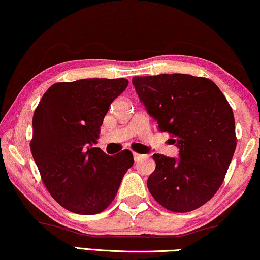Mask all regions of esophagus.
I'll list each match as a JSON object with an SVG mask.
<instances>
[{
	"mask_svg": "<svg viewBox=\"0 0 260 260\" xmlns=\"http://www.w3.org/2000/svg\"><path fill=\"white\" fill-rule=\"evenodd\" d=\"M142 159H144V155H142V154H138V153H134V160L136 161H140V160H142Z\"/></svg>",
	"mask_w": 260,
	"mask_h": 260,
	"instance_id": "1",
	"label": "esophagus"
}]
</instances>
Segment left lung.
<instances>
[{"instance_id":"1","label":"left lung","mask_w":260,"mask_h":260,"mask_svg":"<svg viewBox=\"0 0 260 260\" xmlns=\"http://www.w3.org/2000/svg\"><path fill=\"white\" fill-rule=\"evenodd\" d=\"M133 85L160 131L179 147L180 159L154 154L148 190L160 205L187 212L211 200L237 147L234 114L220 88L187 74L135 76Z\"/></svg>"}]
</instances>
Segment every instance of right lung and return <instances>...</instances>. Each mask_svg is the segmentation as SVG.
I'll list each match as a JSON object with an SVG mask.
<instances>
[{
  "label": "right lung",
  "instance_id": "right-lung-1",
  "mask_svg": "<svg viewBox=\"0 0 260 260\" xmlns=\"http://www.w3.org/2000/svg\"><path fill=\"white\" fill-rule=\"evenodd\" d=\"M127 83L126 79L58 82L37 106L29 144L32 156L45 187L67 210L80 215L105 210L134 165L130 150L110 156L92 147L111 103Z\"/></svg>",
  "mask_w": 260,
  "mask_h": 260
}]
</instances>
